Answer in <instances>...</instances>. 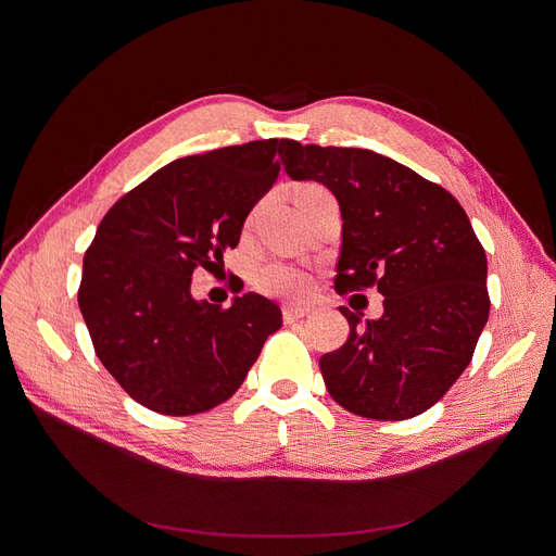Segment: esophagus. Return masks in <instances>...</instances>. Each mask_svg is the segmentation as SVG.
<instances>
[{
	"label": "esophagus",
	"mask_w": 556,
	"mask_h": 556,
	"mask_svg": "<svg viewBox=\"0 0 556 556\" xmlns=\"http://www.w3.org/2000/svg\"><path fill=\"white\" fill-rule=\"evenodd\" d=\"M311 313V306H302V304H288L283 306V319L286 323H295V319H302Z\"/></svg>",
	"instance_id": "1"
}]
</instances>
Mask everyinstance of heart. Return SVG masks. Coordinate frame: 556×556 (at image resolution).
Masks as SVG:
<instances>
[{
    "label": "heart",
    "instance_id": "1",
    "mask_svg": "<svg viewBox=\"0 0 556 556\" xmlns=\"http://www.w3.org/2000/svg\"><path fill=\"white\" fill-rule=\"evenodd\" d=\"M317 195H327V191L317 185H304L295 191V202L302 204ZM254 281L263 290V293L277 295V298H302L308 293V288H311V279L304 270L290 266V263H281V261L263 263V266L254 275Z\"/></svg>",
    "mask_w": 556,
    "mask_h": 556
}]
</instances>
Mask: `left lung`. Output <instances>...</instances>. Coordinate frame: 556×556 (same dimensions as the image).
I'll return each instance as SVG.
<instances>
[{"instance_id": "left-lung-1", "label": "left lung", "mask_w": 556, "mask_h": 556, "mask_svg": "<svg viewBox=\"0 0 556 556\" xmlns=\"http://www.w3.org/2000/svg\"><path fill=\"white\" fill-rule=\"evenodd\" d=\"M281 164L340 204L338 293L376 286L386 298L365 325L340 308L349 338L319 358L329 394L378 421L426 413L469 367L489 317L486 254L469 216L440 185L367 149L290 139Z\"/></svg>"}]
</instances>
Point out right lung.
Segmentation results:
<instances>
[{
  "instance_id": "add662e5",
  "label": "right lung",
  "mask_w": 556,
  "mask_h": 556,
  "mask_svg": "<svg viewBox=\"0 0 556 556\" xmlns=\"http://www.w3.org/2000/svg\"><path fill=\"white\" fill-rule=\"evenodd\" d=\"M286 143L261 139L162 166L112 204L87 248L78 306L94 352L149 410H212L241 388L281 327L268 298L245 293L220 308L191 295V277L239 245Z\"/></svg>"
}]
</instances>
